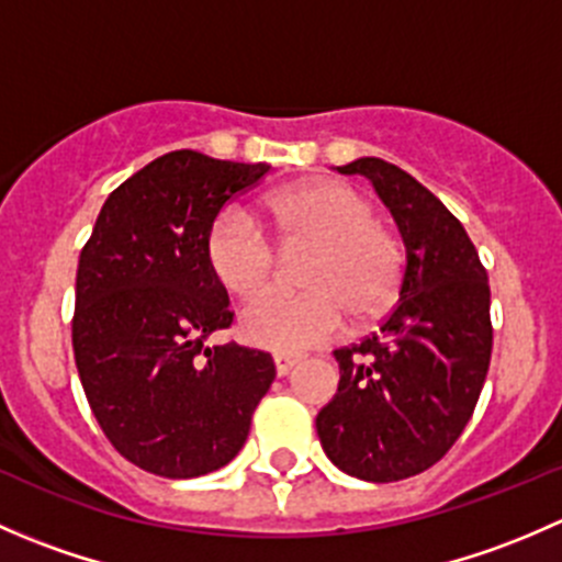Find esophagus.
I'll list each match as a JSON object with an SVG mask.
<instances>
[{"label":"esophagus","instance_id":"1","mask_svg":"<svg viewBox=\"0 0 562 562\" xmlns=\"http://www.w3.org/2000/svg\"><path fill=\"white\" fill-rule=\"evenodd\" d=\"M302 361V356L296 353H285V350H280V353H274V367H277V375H288V372L293 370V367Z\"/></svg>","mask_w":562,"mask_h":562}]
</instances>
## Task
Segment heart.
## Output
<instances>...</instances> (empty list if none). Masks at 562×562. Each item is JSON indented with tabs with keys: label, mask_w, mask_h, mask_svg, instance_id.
<instances>
[{
	"label": "heart",
	"mask_w": 562,
	"mask_h": 562,
	"mask_svg": "<svg viewBox=\"0 0 562 562\" xmlns=\"http://www.w3.org/2000/svg\"><path fill=\"white\" fill-rule=\"evenodd\" d=\"M263 220L282 252H307L299 266L302 293H271L241 315L247 342L304 350L328 342L345 326L372 321L394 302L405 269L400 236L375 220V206L342 181L313 179L266 201ZM206 260L220 285L239 302L274 282L277 249L255 214L231 206L206 236Z\"/></svg>",
	"instance_id": "1"
}]
</instances>
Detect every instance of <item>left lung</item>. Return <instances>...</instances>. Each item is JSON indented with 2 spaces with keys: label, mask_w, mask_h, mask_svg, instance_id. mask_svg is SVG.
<instances>
[{
  "label": "left lung",
  "mask_w": 562,
  "mask_h": 562,
  "mask_svg": "<svg viewBox=\"0 0 562 562\" xmlns=\"http://www.w3.org/2000/svg\"><path fill=\"white\" fill-rule=\"evenodd\" d=\"M337 171L372 181L407 260L378 331L334 350L339 386L315 427L339 470L389 484L443 459L473 416L492 356L490 282L462 223L422 181L381 157Z\"/></svg>",
  "instance_id": "1"
}]
</instances>
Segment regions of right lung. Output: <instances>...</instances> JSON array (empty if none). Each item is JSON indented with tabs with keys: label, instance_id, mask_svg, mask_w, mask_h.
<instances>
[{
	"label": "right lung",
	"instance_id": "right-lung-1",
	"mask_svg": "<svg viewBox=\"0 0 562 562\" xmlns=\"http://www.w3.org/2000/svg\"><path fill=\"white\" fill-rule=\"evenodd\" d=\"M266 162L168 151L116 187L81 249L72 350L113 449L162 479H195L241 451L274 381L266 350L206 337L234 323L206 236Z\"/></svg>",
	"mask_w": 562,
	"mask_h": 562
}]
</instances>
